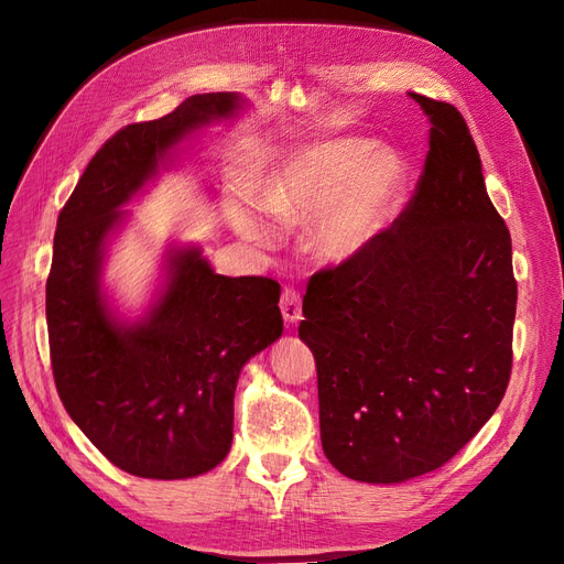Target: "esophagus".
I'll return each mask as SVG.
<instances>
[{"mask_svg":"<svg viewBox=\"0 0 564 564\" xmlns=\"http://www.w3.org/2000/svg\"><path fill=\"white\" fill-rule=\"evenodd\" d=\"M279 307H281V314H283L285 322L293 324V322L300 319V316H302V297H300L295 288H285V291L281 293Z\"/></svg>","mask_w":564,"mask_h":564,"instance_id":"34e87169","label":"esophagus"}]
</instances>
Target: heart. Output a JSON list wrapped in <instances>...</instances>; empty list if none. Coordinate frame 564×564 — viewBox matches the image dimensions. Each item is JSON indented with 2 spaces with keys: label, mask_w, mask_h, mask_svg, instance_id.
Returning <instances> with one entry per match:
<instances>
[{
  "label": "heart",
  "mask_w": 564,
  "mask_h": 564,
  "mask_svg": "<svg viewBox=\"0 0 564 564\" xmlns=\"http://www.w3.org/2000/svg\"><path fill=\"white\" fill-rule=\"evenodd\" d=\"M408 169L388 150L362 138H340L288 159L262 195V207L281 221H307L305 245L326 264L362 254L393 219L405 191ZM236 226L264 240L267 226L248 209H236Z\"/></svg>",
  "instance_id": "obj_1"
}]
</instances>
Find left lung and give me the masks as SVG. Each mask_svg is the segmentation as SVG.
Here are the masks:
<instances>
[{"label":"left lung","mask_w":564,"mask_h":564,"mask_svg":"<svg viewBox=\"0 0 564 564\" xmlns=\"http://www.w3.org/2000/svg\"><path fill=\"white\" fill-rule=\"evenodd\" d=\"M410 97L431 121L412 199L352 262L316 271L302 300L324 453L367 484L443 467L490 420L512 371L510 230L462 113Z\"/></svg>","instance_id":"obj_1"}]
</instances>
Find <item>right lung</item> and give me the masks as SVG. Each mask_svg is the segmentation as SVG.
I'll use <instances>...</instances> for the list:
<instances>
[{
  "label": "right lung",
  "instance_id": "right-lung-1",
  "mask_svg": "<svg viewBox=\"0 0 564 564\" xmlns=\"http://www.w3.org/2000/svg\"><path fill=\"white\" fill-rule=\"evenodd\" d=\"M240 107L234 93H207L162 119L121 128L56 219L47 276L56 391L97 451L142 479H191L219 465L234 441L240 369L283 334L281 285L214 273L199 248L169 254L164 291L135 324L111 314L99 285L121 207L187 133Z\"/></svg>",
  "mask_w": 564,
  "mask_h": 564
}]
</instances>
